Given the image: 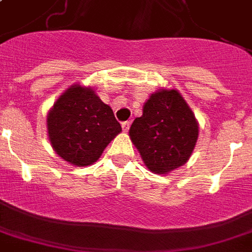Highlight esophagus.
I'll return each instance as SVG.
<instances>
[{"label": "esophagus", "instance_id": "obj_1", "mask_svg": "<svg viewBox=\"0 0 252 252\" xmlns=\"http://www.w3.org/2000/svg\"><path fill=\"white\" fill-rule=\"evenodd\" d=\"M129 126H130V123L129 122H123L122 123V128L124 132H128L129 130Z\"/></svg>", "mask_w": 252, "mask_h": 252}]
</instances>
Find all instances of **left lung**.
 <instances>
[{"label":"left lung","mask_w":252,"mask_h":252,"mask_svg":"<svg viewBox=\"0 0 252 252\" xmlns=\"http://www.w3.org/2000/svg\"><path fill=\"white\" fill-rule=\"evenodd\" d=\"M129 136L150 171L166 174L188 161L199 126L178 91L161 90L150 95L142 116L132 123Z\"/></svg>","instance_id":"obj_1"}]
</instances>
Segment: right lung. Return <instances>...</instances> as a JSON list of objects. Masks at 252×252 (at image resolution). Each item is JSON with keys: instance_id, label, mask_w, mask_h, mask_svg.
Instances as JSON below:
<instances>
[{"instance_id": "obj_1", "label": "right lung", "mask_w": 252, "mask_h": 252, "mask_svg": "<svg viewBox=\"0 0 252 252\" xmlns=\"http://www.w3.org/2000/svg\"><path fill=\"white\" fill-rule=\"evenodd\" d=\"M53 149L76 166L94 163L112 138L122 132L110 106L91 89L74 85L57 99L47 118Z\"/></svg>"}]
</instances>
